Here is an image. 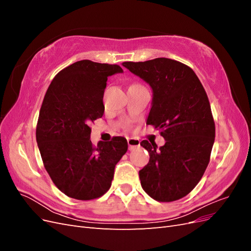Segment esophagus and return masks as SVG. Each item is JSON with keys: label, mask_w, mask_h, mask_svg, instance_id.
Returning a JSON list of instances; mask_svg holds the SVG:
<instances>
[{"label": "esophagus", "mask_w": 251, "mask_h": 251, "mask_svg": "<svg viewBox=\"0 0 251 251\" xmlns=\"http://www.w3.org/2000/svg\"><path fill=\"white\" fill-rule=\"evenodd\" d=\"M127 144H128V150L132 151L135 148L140 146V141L136 138H127Z\"/></svg>", "instance_id": "34e87169"}]
</instances>
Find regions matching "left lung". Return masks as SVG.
<instances>
[{
    "mask_svg": "<svg viewBox=\"0 0 251 251\" xmlns=\"http://www.w3.org/2000/svg\"><path fill=\"white\" fill-rule=\"evenodd\" d=\"M123 66L153 90L147 125L165 139L159 149L140 142L150 154L139 171L141 186L159 202L179 200L198 184L209 162L216 128L207 94L193 69L177 60L159 57Z\"/></svg>",
    "mask_w": 251,
    "mask_h": 251,
    "instance_id": "left-lung-1",
    "label": "left lung"
}]
</instances>
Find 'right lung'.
<instances>
[{"instance_id":"1","label":"right lung","mask_w":251,"mask_h":251,"mask_svg":"<svg viewBox=\"0 0 251 251\" xmlns=\"http://www.w3.org/2000/svg\"><path fill=\"white\" fill-rule=\"evenodd\" d=\"M123 72L118 65L79 60L55 75L44 97L37 147L53 183L70 198L86 201L104 195L115 165L126 153L124 137L94 147L89 126L103 115L108 77Z\"/></svg>"}]
</instances>
